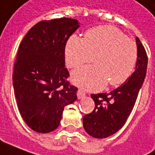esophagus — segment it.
<instances>
[{
  "instance_id": "esophagus-1",
  "label": "esophagus",
  "mask_w": 155,
  "mask_h": 155,
  "mask_svg": "<svg viewBox=\"0 0 155 155\" xmlns=\"http://www.w3.org/2000/svg\"><path fill=\"white\" fill-rule=\"evenodd\" d=\"M77 95H78V98L81 99V98H83L85 96V93L82 89H78V93H77Z\"/></svg>"
}]
</instances>
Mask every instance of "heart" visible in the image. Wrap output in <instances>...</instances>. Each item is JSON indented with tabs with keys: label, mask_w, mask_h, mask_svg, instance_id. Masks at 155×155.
<instances>
[{
	"label": "heart",
	"mask_w": 155,
	"mask_h": 155,
	"mask_svg": "<svg viewBox=\"0 0 155 155\" xmlns=\"http://www.w3.org/2000/svg\"><path fill=\"white\" fill-rule=\"evenodd\" d=\"M95 65L74 70L72 80L83 89H99L105 83H124L135 68L138 51L135 42L112 26H100L87 31L85 37L73 35L66 44L65 62L70 68L92 60Z\"/></svg>",
	"instance_id": "obj_1"
}]
</instances>
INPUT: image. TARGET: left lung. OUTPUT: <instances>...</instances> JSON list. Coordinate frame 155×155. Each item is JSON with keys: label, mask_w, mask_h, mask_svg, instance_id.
<instances>
[{"label": "left lung", "mask_w": 155, "mask_h": 155, "mask_svg": "<svg viewBox=\"0 0 155 155\" xmlns=\"http://www.w3.org/2000/svg\"><path fill=\"white\" fill-rule=\"evenodd\" d=\"M138 58L135 71L121 86L109 93L91 94L95 107L83 118V128L93 138L104 139L114 134L124 125L132 112L148 65V56L143 46L136 37Z\"/></svg>", "instance_id": "8db88e82"}]
</instances>
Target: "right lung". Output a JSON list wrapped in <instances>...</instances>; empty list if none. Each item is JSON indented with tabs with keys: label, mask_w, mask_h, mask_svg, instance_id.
I'll return each mask as SVG.
<instances>
[{
	"label": "right lung",
	"mask_w": 155,
	"mask_h": 155,
	"mask_svg": "<svg viewBox=\"0 0 155 155\" xmlns=\"http://www.w3.org/2000/svg\"><path fill=\"white\" fill-rule=\"evenodd\" d=\"M78 27L72 18L41 21L19 46L12 75L15 97L23 120L37 133L55 130L64 107L78 98V87L67 80L65 47Z\"/></svg>",
	"instance_id": "right-lung-1"
}]
</instances>
